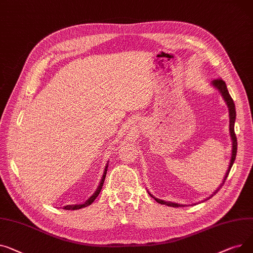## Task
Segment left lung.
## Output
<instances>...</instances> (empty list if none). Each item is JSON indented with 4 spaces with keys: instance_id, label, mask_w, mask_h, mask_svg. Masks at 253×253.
<instances>
[{
    "instance_id": "8db88e82",
    "label": "left lung",
    "mask_w": 253,
    "mask_h": 253,
    "mask_svg": "<svg viewBox=\"0 0 253 253\" xmlns=\"http://www.w3.org/2000/svg\"><path fill=\"white\" fill-rule=\"evenodd\" d=\"M212 84L217 88V90L221 93L222 97H224L225 101L227 102L228 104V107H229V115H230V133H231V138H232V157H231V161H230V166H229V169H228V171L224 177V181H222L220 187L225 184L227 177L229 175V172L231 170V168L233 167V163L236 159V154H237V138H236V133H235V129H234V125H235V120H236V109H235V103L232 99V97L230 96L229 92H228V88H227V85H226V83L220 80V79H216L212 82ZM220 187L213 193V194L211 196L212 197L214 194H216V192L220 189ZM151 195V194H150ZM152 196V195H151ZM153 197V196H152ZM211 197H209L207 199H210ZM154 198V197H153ZM155 200L160 203V204H165V205H168V206H172V207H181V206H185L184 204H177V203H172V202H167V201H163V200H160V199H157L155 198Z\"/></svg>"
}]
</instances>
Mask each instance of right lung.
Masks as SVG:
<instances>
[{"label": "right lung", "instance_id": "obj_1", "mask_svg": "<svg viewBox=\"0 0 253 253\" xmlns=\"http://www.w3.org/2000/svg\"><path fill=\"white\" fill-rule=\"evenodd\" d=\"M107 168H108V165L106 166L105 170H104V173H103L102 180H101V182H100L99 187L97 188V190H96V192L94 193V194H93L90 198H88V200H86L84 204H79V205H67V206H64V207H63V210H66V211H69V210H71V211H76V210H80V209H83V207H85V206H87V205L92 204V203L94 202V200L97 198V196L99 195V193H100V191H101V189H102V187H103L104 181H105L106 172H107Z\"/></svg>", "mask_w": 253, "mask_h": 253}]
</instances>
